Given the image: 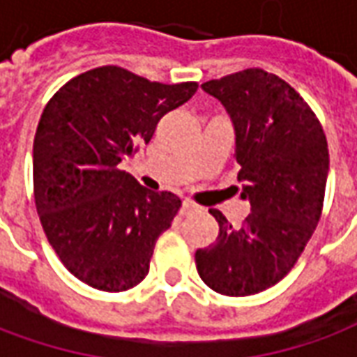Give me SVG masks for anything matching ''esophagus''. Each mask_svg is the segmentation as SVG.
Returning a JSON list of instances; mask_svg holds the SVG:
<instances>
[{
	"label": "esophagus",
	"instance_id": "obj_1",
	"mask_svg": "<svg viewBox=\"0 0 357 357\" xmlns=\"http://www.w3.org/2000/svg\"><path fill=\"white\" fill-rule=\"evenodd\" d=\"M197 210H199V206H197L195 202L187 201V199L183 202H181V214H183V216H187V214H191V212H197Z\"/></svg>",
	"mask_w": 357,
	"mask_h": 357
}]
</instances>
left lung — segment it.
Here are the masks:
<instances>
[{
    "mask_svg": "<svg viewBox=\"0 0 357 357\" xmlns=\"http://www.w3.org/2000/svg\"><path fill=\"white\" fill-rule=\"evenodd\" d=\"M227 110L235 130L241 199L250 214L233 227L220 210L214 245L195 252L212 291L250 296L296 264L321 218L329 174L327 139L314 110L275 74L247 68L201 86Z\"/></svg>",
    "mask_w": 357,
    "mask_h": 357,
    "instance_id": "obj_1",
    "label": "left lung"
}]
</instances>
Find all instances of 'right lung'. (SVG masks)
Listing matches in <instances>:
<instances>
[{
    "mask_svg": "<svg viewBox=\"0 0 357 357\" xmlns=\"http://www.w3.org/2000/svg\"><path fill=\"white\" fill-rule=\"evenodd\" d=\"M197 88L110 65L66 82L45 105L34 137L36 208L61 262L89 287L128 291L149 273L181 201L139 185L118 164Z\"/></svg>",
    "mask_w": 357,
    "mask_h": 357,
    "instance_id": "right-lung-1",
    "label": "right lung"
}]
</instances>
